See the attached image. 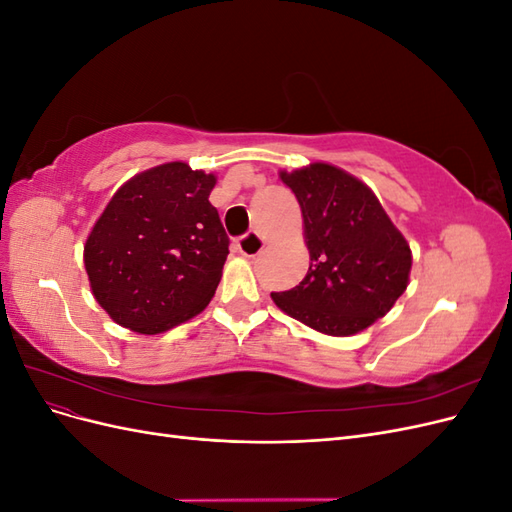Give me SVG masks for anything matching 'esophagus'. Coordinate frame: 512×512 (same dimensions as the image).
I'll list each match as a JSON object with an SVG mask.
<instances>
[{
	"mask_svg": "<svg viewBox=\"0 0 512 512\" xmlns=\"http://www.w3.org/2000/svg\"><path fill=\"white\" fill-rule=\"evenodd\" d=\"M237 250L247 256V258H254L258 256L262 250H265V241H262L256 232H247L239 241H237Z\"/></svg>",
	"mask_w": 512,
	"mask_h": 512,
	"instance_id": "1",
	"label": "esophagus"
}]
</instances>
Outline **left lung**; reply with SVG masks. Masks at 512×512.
<instances>
[{
  "label": "left lung",
  "instance_id": "1",
  "mask_svg": "<svg viewBox=\"0 0 512 512\" xmlns=\"http://www.w3.org/2000/svg\"><path fill=\"white\" fill-rule=\"evenodd\" d=\"M280 179L303 213L309 269L275 305L320 333L348 337L382 318L408 288L412 252L380 200L346 170L314 162Z\"/></svg>",
  "mask_w": 512,
  "mask_h": 512
}]
</instances>
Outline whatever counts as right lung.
Wrapping results in <instances>:
<instances>
[{
  "mask_svg": "<svg viewBox=\"0 0 512 512\" xmlns=\"http://www.w3.org/2000/svg\"><path fill=\"white\" fill-rule=\"evenodd\" d=\"M215 175L185 162L149 168L126 181L85 243L91 292L121 327L156 335L209 305L228 256Z\"/></svg>",
  "mask_w": 512,
  "mask_h": 512,
  "instance_id": "add662e5",
  "label": "right lung"
}]
</instances>
